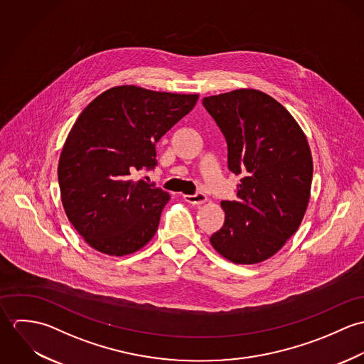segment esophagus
<instances>
[{
    "label": "esophagus",
    "instance_id": "34e87169",
    "mask_svg": "<svg viewBox=\"0 0 364 364\" xmlns=\"http://www.w3.org/2000/svg\"><path fill=\"white\" fill-rule=\"evenodd\" d=\"M183 199H185V202H188L191 205H202L208 200L206 195L202 192H198L195 195H183Z\"/></svg>",
    "mask_w": 364,
    "mask_h": 364
}]
</instances>
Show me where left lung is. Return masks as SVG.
Listing matches in <instances>:
<instances>
[{"instance_id":"1","label":"left lung","mask_w":364,"mask_h":364,"mask_svg":"<svg viewBox=\"0 0 364 364\" xmlns=\"http://www.w3.org/2000/svg\"><path fill=\"white\" fill-rule=\"evenodd\" d=\"M227 141L228 169L241 175L237 200H223L213 248L234 263L274 255L297 231L310 200L312 156L294 117L257 90L203 98Z\"/></svg>"}]
</instances>
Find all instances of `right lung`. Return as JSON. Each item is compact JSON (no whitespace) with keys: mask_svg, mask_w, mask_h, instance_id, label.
I'll list each match as a JSON object with an SVG mask.
<instances>
[{"mask_svg":"<svg viewBox=\"0 0 364 364\" xmlns=\"http://www.w3.org/2000/svg\"><path fill=\"white\" fill-rule=\"evenodd\" d=\"M198 98L122 85L81 112L57 172L65 214L94 250L123 257L154 237L169 195L133 175L156 168V141Z\"/></svg>","mask_w":364,"mask_h":364,"instance_id":"obj_1","label":"right lung"}]
</instances>
